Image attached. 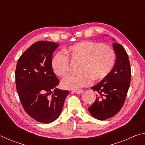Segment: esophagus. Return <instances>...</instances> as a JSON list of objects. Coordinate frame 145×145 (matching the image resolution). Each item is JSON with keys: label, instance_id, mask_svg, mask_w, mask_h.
Instances as JSON below:
<instances>
[{"label": "esophagus", "instance_id": "1", "mask_svg": "<svg viewBox=\"0 0 145 145\" xmlns=\"http://www.w3.org/2000/svg\"><path fill=\"white\" fill-rule=\"evenodd\" d=\"M83 92H84V90H82V89L74 91V93H76V94H82Z\"/></svg>", "mask_w": 145, "mask_h": 145}]
</instances>
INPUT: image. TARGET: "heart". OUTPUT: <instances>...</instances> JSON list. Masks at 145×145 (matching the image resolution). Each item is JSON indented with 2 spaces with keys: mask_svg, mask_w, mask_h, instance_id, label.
Returning <instances> with one entry per match:
<instances>
[{
  "mask_svg": "<svg viewBox=\"0 0 145 145\" xmlns=\"http://www.w3.org/2000/svg\"><path fill=\"white\" fill-rule=\"evenodd\" d=\"M66 53L73 61L81 62L78 75H68L62 81L64 88L77 90L89 86L92 79L100 81L106 78L113 69L116 59L114 50L104 43L84 41L68 47ZM67 56L58 53L53 58L54 72L63 77L70 72V60Z\"/></svg>",
  "mask_w": 145,
  "mask_h": 145,
  "instance_id": "obj_1",
  "label": "heart"
}]
</instances>
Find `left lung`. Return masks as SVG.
<instances>
[{"mask_svg":"<svg viewBox=\"0 0 145 145\" xmlns=\"http://www.w3.org/2000/svg\"><path fill=\"white\" fill-rule=\"evenodd\" d=\"M116 59L113 69L106 78L91 88L97 91V99L88 108L93 117L105 120L116 115L123 107L131 83V70L125 48L113 43Z\"/></svg>","mask_w":145,"mask_h":145,"instance_id":"obj_1","label":"left lung"}]
</instances>
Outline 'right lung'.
Here are the masks:
<instances>
[{
  "label": "right lung",
  "mask_w": 145,
  "mask_h": 145,
  "mask_svg": "<svg viewBox=\"0 0 145 145\" xmlns=\"http://www.w3.org/2000/svg\"><path fill=\"white\" fill-rule=\"evenodd\" d=\"M59 44L37 41L18 59L15 70L16 88L25 111L32 118L50 123L59 116L67 90L56 88L59 80L52 66L53 52Z\"/></svg>",
  "instance_id": "obj_1"
}]
</instances>
